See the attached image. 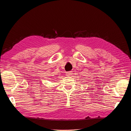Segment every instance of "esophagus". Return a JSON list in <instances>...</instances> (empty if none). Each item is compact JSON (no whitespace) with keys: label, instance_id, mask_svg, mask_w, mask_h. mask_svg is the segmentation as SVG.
I'll list each match as a JSON object with an SVG mask.
<instances>
[{"label":"esophagus","instance_id":"34e87169","mask_svg":"<svg viewBox=\"0 0 131 131\" xmlns=\"http://www.w3.org/2000/svg\"><path fill=\"white\" fill-rule=\"evenodd\" d=\"M72 74H73L72 71H70V72H66V75H67V76H70V75H72Z\"/></svg>","mask_w":131,"mask_h":131}]
</instances>
